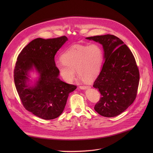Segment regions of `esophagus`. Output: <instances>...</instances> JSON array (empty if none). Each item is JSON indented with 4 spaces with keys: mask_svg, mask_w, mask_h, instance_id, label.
Wrapping results in <instances>:
<instances>
[{
    "mask_svg": "<svg viewBox=\"0 0 153 153\" xmlns=\"http://www.w3.org/2000/svg\"><path fill=\"white\" fill-rule=\"evenodd\" d=\"M89 87V86H87V85H80L79 86V88L82 90H85V89H86L88 88Z\"/></svg>",
    "mask_w": 153,
    "mask_h": 153,
    "instance_id": "1",
    "label": "esophagus"
}]
</instances>
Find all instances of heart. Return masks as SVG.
Instances as JSON below:
<instances>
[{"label":"heart","instance_id":"b5f03b06","mask_svg":"<svg viewBox=\"0 0 153 153\" xmlns=\"http://www.w3.org/2000/svg\"><path fill=\"white\" fill-rule=\"evenodd\" d=\"M103 60V51L97 43L89 45H72L62 55V59L56 62V67L62 77L71 82L75 77V70L82 78L93 80L99 73Z\"/></svg>","mask_w":153,"mask_h":153}]
</instances>
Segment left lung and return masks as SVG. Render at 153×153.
Wrapping results in <instances>:
<instances>
[{
	"instance_id": "8db88e82",
	"label": "left lung",
	"mask_w": 153,
	"mask_h": 153,
	"mask_svg": "<svg viewBox=\"0 0 153 153\" xmlns=\"http://www.w3.org/2000/svg\"><path fill=\"white\" fill-rule=\"evenodd\" d=\"M86 39L102 45L105 60L93 84L101 94L94 108L102 116H117L126 110L137 96L140 74L135 58L123 42L114 35Z\"/></svg>"
}]
</instances>
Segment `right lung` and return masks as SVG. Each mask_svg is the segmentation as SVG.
I'll return each instance as SVG.
<instances>
[{"mask_svg":"<svg viewBox=\"0 0 153 153\" xmlns=\"http://www.w3.org/2000/svg\"><path fill=\"white\" fill-rule=\"evenodd\" d=\"M68 40L65 36L44 39L37 38L18 55L14 69V79L20 99L24 108L45 120L58 117L63 112L69 94L77 86L59 78L54 56ZM34 66L40 76L36 85H26L27 72Z\"/></svg>","mask_w":153,"mask_h":153,"instance_id":"add662e5","label":"right lung"}]
</instances>
